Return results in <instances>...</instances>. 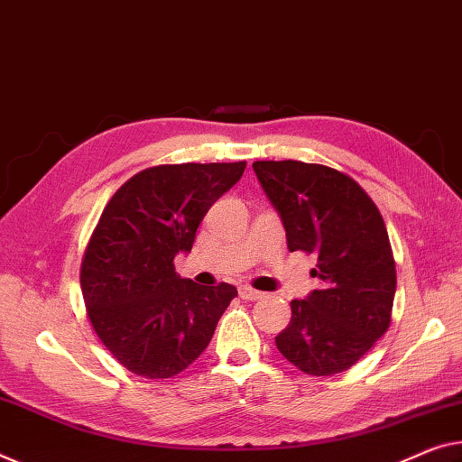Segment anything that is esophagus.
<instances>
[{"mask_svg":"<svg viewBox=\"0 0 462 462\" xmlns=\"http://www.w3.org/2000/svg\"><path fill=\"white\" fill-rule=\"evenodd\" d=\"M266 293H262V291H255L250 285H241L239 287V297L241 300H247V301H255V300H262Z\"/></svg>","mask_w":462,"mask_h":462,"instance_id":"34e87169","label":"esophagus"}]
</instances>
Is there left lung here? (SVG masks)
Here are the masks:
<instances>
[{
	"mask_svg": "<svg viewBox=\"0 0 462 462\" xmlns=\"http://www.w3.org/2000/svg\"><path fill=\"white\" fill-rule=\"evenodd\" d=\"M289 252L316 255L320 287L291 301L276 349L311 375L349 370L390 326L396 271L380 210L357 181L301 161H255Z\"/></svg>",
	"mask_w": 462,
	"mask_h": 462,
	"instance_id": "1",
	"label": "left lung"
}]
</instances>
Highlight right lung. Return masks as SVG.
Returning <instances> with one entry per match:
<instances>
[{
	"label": "right lung",
	"mask_w": 462,
	"mask_h": 462,
	"mask_svg": "<svg viewBox=\"0 0 462 462\" xmlns=\"http://www.w3.org/2000/svg\"><path fill=\"white\" fill-rule=\"evenodd\" d=\"M245 161L151 167L105 207L82 258L90 324L119 364L142 378H171L207 349L229 282L200 287L175 273L208 208L241 180Z\"/></svg>",
	"instance_id": "right-lung-1"
}]
</instances>
